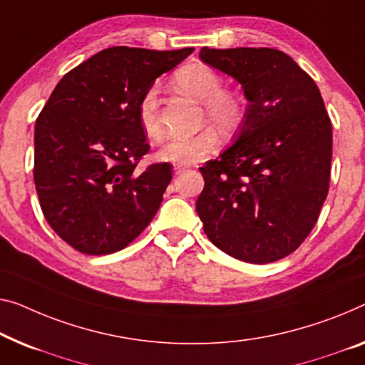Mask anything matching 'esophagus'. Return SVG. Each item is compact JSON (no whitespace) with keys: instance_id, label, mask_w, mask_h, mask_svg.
<instances>
[{"instance_id":"1","label":"esophagus","mask_w":365,"mask_h":365,"mask_svg":"<svg viewBox=\"0 0 365 365\" xmlns=\"http://www.w3.org/2000/svg\"><path fill=\"white\" fill-rule=\"evenodd\" d=\"M187 170V167H183V165H175L173 167V173H175V175H180L182 172H185Z\"/></svg>"}]
</instances>
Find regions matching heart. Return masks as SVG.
<instances>
[{
    "mask_svg": "<svg viewBox=\"0 0 365 365\" xmlns=\"http://www.w3.org/2000/svg\"><path fill=\"white\" fill-rule=\"evenodd\" d=\"M173 85L182 93L195 98L203 105L205 116L222 130L237 129L246 119L247 105L242 95L225 90L220 73L205 63H188L173 73ZM138 119L149 139H160L162 124L159 118V91L150 86L140 96ZM217 138L213 129L205 128L190 135L172 138L157 152L159 160L175 165H190L200 162L216 149Z\"/></svg>",
    "mask_w": 365,
    "mask_h": 365,
    "instance_id": "heart-1",
    "label": "heart"
}]
</instances>
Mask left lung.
Instances as JSON below:
<instances>
[{
    "instance_id": "1",
    "label": "left lung",
    "mask_w": 365,
    "mask_h": 365,
    "mask_svg": "<svg viewBox=\"0 0 365 365\" xmlns=\"http://www.w3.org/2000/svg\"><path fill=\"white\" fill-rule=\"evenodd\" d=\"M200 58L237 80L249 105L236 143L200 167L197 213L222 252L275 262L307 239L328 197L333 130L322 93L277 48L203 47Z\"/></svg>"
}]
</instances>
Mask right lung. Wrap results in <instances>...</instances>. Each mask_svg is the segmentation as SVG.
Returning <instances> with one entry per match:
<instances>
[{"instance_id":"obj_1","label":"right lung","mask_w":365,"mask_h":365,"mask_svg":"<svg viewBox=\"0 0 365 365\" xmlns=\"http://www.w3.org/2000/svg\"><path fill=\"white\" fill-rule=\"evenodd\" d=\"M193 47H110L65 73L34 129V183L57 236L81 254L121 251L145 227L172 180V165L138 172L149 152L138 105L157 77Z\"/></svg>"}]
</instances>
